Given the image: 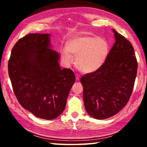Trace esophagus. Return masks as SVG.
Returning <instances> with one entry per match:
<instances>
[{"label": "esophagus", "instance_id": "1", "mask_svg": "<svg viewBox=\"0 0 147 147\" xmlns=\"http://www.w3.org/2000/svg\"><path fill=\"white\" fill-rule=\"evenodd\" d=\"M76 80H79V79H80V75H78V74H76Z\"/></svg>", "mask_w": 147, "mask_h": 147}]
</instances>
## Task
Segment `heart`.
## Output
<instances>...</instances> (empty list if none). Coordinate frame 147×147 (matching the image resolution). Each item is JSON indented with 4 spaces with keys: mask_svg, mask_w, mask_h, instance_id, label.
I'll return each instance as SVG.
<instances>
[{
    "mask_svg": "<svg viewBox=\"0 0 147 147\" xmlns=\"http://www.w3.org/2000/svg\"><path fill=\"white\" fill-rule=\"evenodd\" d=\"M110 47L106 39L96 36L75 37L61 50L62 59L70 65L76 58V65L80 71L90 73L100 69L109 56Z\"/></svg>",
    "mask_w": 147,
    "mask_h": 147,
    "instance_id": "heart-1",
    "label": "heart"
}]
</instances>
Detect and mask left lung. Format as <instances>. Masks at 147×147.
I'll return each mask as SVG.
<instances>
[{
	"instance_id": "left-lung-1",
	"label": "left lung",
	"mask_w": 147,
	"mask_h": 147,
	"mask_svg": "<svg viewBox=\"0 0 147 147\" xmlns=\"http://www.w3.org/2000/svg\"><path fill=\"white\" fill-rule=\"evenodd\" d=\"M115 42L101 67L81 77L86 110L97 119L121 110L132 93L138 61L131 43L113 29Z\"/></svg>"
}]
</instances>
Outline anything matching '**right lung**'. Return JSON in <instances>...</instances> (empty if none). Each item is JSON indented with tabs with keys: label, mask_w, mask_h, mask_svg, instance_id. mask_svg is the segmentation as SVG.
<instances>
[{
	"label": "right lung",
	"mask_w": 147,
	"mask_h": 147,
	"mask_svg": "<svg viewBox=\"0 0 147 147\" xmlns=\"http://www.w3.org/2000/svg\"><path fill=\"white\" fill-rule=\"evenodd\" d=\"M49 36L26 35L15 44L8 61L9 76L19 104L37 117L47 120L63 112L75 82L71 69H61L59 54L49 49Z\"/></svg>",
	"instance_id": "1"
}]
</instances>
